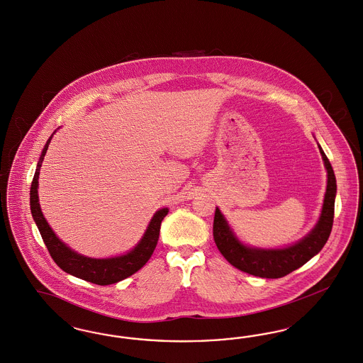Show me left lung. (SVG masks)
I'll return each mask as SVG.
<instances>
[{
    "instance_id": "obj_1",
    "label": "left lung",
    "mask_w": 363,
    "mask_h": 363,
    "mask_svg": "<svg viewBox=\"0 0 363 363\" xmlns=\"http://www.w3.org/2000/svg\"><path fill=\"white\" fill-rule=\"evenodd\" d=\"M319 150L327 169V190L318 224L300 242L284 248H255L246 246L235 236L227 220L220 209L216 208L213 220V239L223 257L236 269L251 276L281 278L301 267L327 243L334 223L336 178L333 166L320 145Z\"/></svg>"
}]
</instances>
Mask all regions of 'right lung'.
<instances>
[{
    "label": "right lung",
    "mask_w": 363,
    "mask_h": 363,
    "mask_svg": "<svg viewBox=\"0 0 363 363\" xmlns=\"http://www.w3.org/2000/svg\"><path fill=\"white\" fill-rule=\"evenodd\" d=\"M54 133L50 136V139L44 145L42 155H40L38 166H36V172H35L32 184H30V193H29L30 194L29 203H30L29 205H30L32 218L35 220V223L40 231L44 245L47 246L51 258L63 272L77 277V278L89 281L91 284H96V285L116 284L118 281L125 279L127 277L132 276L133 273L140 270L147 261L151 258V255L157 247V243H158V239H160V223L167 215L169 209L162 208L155 212V215L151 218L140 242L135 246L133 250H130V252H127L124 255L115 257V258L96 259V258H89V257L75 252L70 247L66 246L48 225L47 220L44 218L43 213H42L39 196H38V186H39L38 179L40 174V167H42L44 155L47 152V148H48V145H50Z\"/></svg>",
    "instance_id": "obj_1"
}]
</instances>
